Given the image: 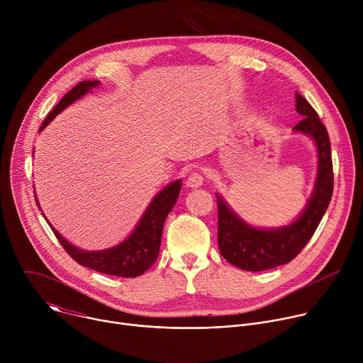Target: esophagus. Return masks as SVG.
Masks as SVG:
<instances>
[{
    "mask_svg": "<svg viewBox=\"0 0 363 363\" xmlns=\"http://www.w3.org/2000/svg\"><path fill=\"white\" fill-rule=\"evenodd\" d=\"M203 184V175L201 172H192L189 174L188 179H186V185L189 188H198Z\"/></svg>",
    "mask_w": 363,
    "mask_h": 363,
    "instance_id": "34e87169",
    "label": "esophagus"
}]
</instances>
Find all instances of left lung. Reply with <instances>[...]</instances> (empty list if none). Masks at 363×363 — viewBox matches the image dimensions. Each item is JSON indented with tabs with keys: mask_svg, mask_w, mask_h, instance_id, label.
Wrapping results in <instances>:
<instances>
[{
	"mask_svg": "<svg viewBox=\"0 0 363 363\" xmlns=\"http://www.w3.org/2000/svg\"><path fill=\"white\" fill-rule=\"evenodd\" d=\"M296 111L303 119L293 130L312 138L318 149L315 189L303 213L280 228H255L241 220L221 195H216L220 252L227 262L245 272H263L290 263L313 237L332 199L333 165L328 130L312 105L298 93Z\"/></svg>",
	"mask_w": 363,
	"mask_h": 363,
	"instance_id": "8db88e82",
	"label": "left lung"
}]
</instances>
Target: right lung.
Returning <instances> with one entry per match:
<instances>
[{
    "mask_svg": "<svg viewBox=\"0 0 363 363\" xmlns=\"http://www.w3.org/2000/svg\"><path fill=\"white\" fill-rule=\"evenodd\" d=\"M99 80H86L76 84L70 91L65 94V97L57 103L55 109L51 111L41 128L40 132L53 121L60 112H63L69 105L77 99L83 97L84 94L90 93L91 89L99 86ZM182 182L181 179L171 182L167 185L162 191H160L150 203L147 205L146 211L143 213L139 224L133 230V233L123 240L121 244L111 247L108 250L100 251H86L82 248L74 247L70 244L66 238L60 235V233L48 223V225L53 230L55 235L63 245V248L70 254L74 262H77L80 266L89 267L94 272L109 274V276H118V277H138L143 274L147 269L152 267V264L157 262L160 247H161V238H162V230L165 220L174 205L177 203V199L179 196ZM37 206L40 208V203L35 199Z\"/></svg>",
    "mask_w": 363,
    "mask_h": 363,
    "instance_id": "1",
    "label": "right lung"
}]
</instances>
